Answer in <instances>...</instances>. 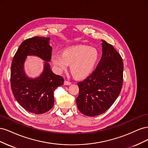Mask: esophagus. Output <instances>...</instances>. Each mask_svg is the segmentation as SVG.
I'll list each match as a JSON object with an SVG mask.
<instances>
[{"instance_id": "34e87169", "label": "esophagus", "mask_w": 148, "mask_h": 148, "mask_svg": "<svg viewBox=\"0 0 148 148\" xmlns=\"http://www.w3.org/2000/svg\"><path fill=\"white\" fill-rule=\"evenodd\" d=\"M71 84V82L66 81V80H65V81H64V84H65V85H70Z\"/></svg>"}]
</instances>
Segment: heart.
Instances as JSON below:
<instances>
[{"label": "heart", "mask_w": 148, "mask_h": 148, "mask_svg": "<svg viewBox=\"0 0 148 148\" xmlns=\"http://www.w3.org/2000/svg\"><path fill=\"white\" fill-rule=\"evenodd\" d=\"M99 59V52L92 47L77 45L65 49L62 54L53 53L52 63L57 73H61L70 64V71L76 77L82 78L90 75Z\"/></svg>", "instance_id": "heart-1"}]
</instances>
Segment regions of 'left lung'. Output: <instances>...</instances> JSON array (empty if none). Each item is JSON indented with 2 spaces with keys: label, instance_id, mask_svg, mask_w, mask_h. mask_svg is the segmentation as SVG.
Returning <instances> with one entry per match:
<instances>
[{
  "label": "left lung",
  "instance_id": "1",
  "mask_svg": "<svg viewBox=\"0 0 148 148\" xmlns=\"http://www.w3.org/2000/svg\"><path fill=\"white\" fill-rule=\"evenodd\" d=\"M101 41L102 55L97 68L89 77L78 83V109L89 117L108 110L119 96L123 84L122 57L111 44Z\"/></svg>",
  "mask_w": 148,
  "mask_h": 148
}]
</instances>
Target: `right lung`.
I'll return each instance as SVG.
<instances>
[{"mask_svg": "<svg viewBox=\"0 0 148 148\" xmlns=\"http://www.w3.org/2000/svg\"><path fill=\"white\" fill-rule=\"evenodd\" d=\"M50 38L35 36L22 42L13 57L11 65L10 82L15 99L25 110L41 114L52 108L53 91L64 84V78L53 73L49 62L52 48ZM28 56H36L44 60L43 70L38 77L30 78L24 71Z\"/></svg>", "mask_w": 148, "mask_h": 148, "instance_id": "right-lung-1", "label": "right lung"}]
</instances>
